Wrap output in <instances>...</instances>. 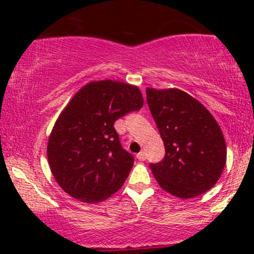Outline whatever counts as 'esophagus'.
<instances>
[{
	"label": "esophagus",
	"mask_w": 254,
	"mask_h": 254,
	"mask_svg": "<svg viewBox=\"0 0 254 254\" xmlns=\"http://www.w3.org/2000/svg\"><path fill=\"white\" fill-rule=\"evenodd\" d=\"M136 157L139 160V161H144V160L147 159V154H145L144 151H141V153L137 154Z\"/></svg>",
	"instance_id": "esophagus-1"
}]
</instances>
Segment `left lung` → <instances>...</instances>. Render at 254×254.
Returning a JSON list of instances; mask_svg holds the SVG:
<instances>
[{
  "label": "left lung",
  "instance_id": "obj_1",
  "mask_svg": "<svg viewBox=\"0 0 254 254\" xmlns=\"http://www.w3.org/2000/svg\"><path fill=\"white\" fill-rule=\"evenodd\" d=\"M147 103L165 144V157L149 167L159 185L179 198L199 196L220 179L227 147L220 125L184 90L147 88Z\"/></svg>",
  "mask_w": 254,
  "mask_h": 254
}]
</instances>
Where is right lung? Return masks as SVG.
<instances>
[{"label": "right lung", "instance_id": "add662e5", "mask_svg": "<svg viewBox=\"0 0 254 254\" xmlns=\"http://www.w3.org/2000/svg\"><path fill=\"white\" fill-rule=\"evenodd\" d=\"M143 106L136 86L92 81L66 105L48 143L51 172L64 192L84 203H100L123 186L133 156L123 149L115 122Z\"/></svg>", "mask_w": 254, "mask_h": 254}]
</instances>
